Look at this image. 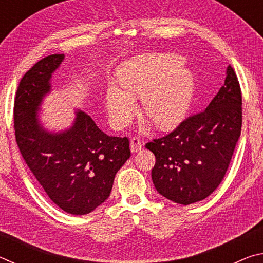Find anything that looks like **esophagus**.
<instances>
[{"label":"esophagus","mask_w":263,"mask_h":263,"mask_svg":"<svg viewBox=\"0 0 263 263\" xmlns=\"http://www.w3.org/2000/svg\"><path fill=\"white\" fill-rule=\"evenodd\" d=\"M141 147H142L141 140L138 137H133L131 139V142H130V148L132 152L136 153V152H138V151H140Z\"/></svg>","instance_id":"1"}]
</instances>
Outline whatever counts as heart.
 <instances>
[{"label":"heart","mask_w":263,"mask_h":263,"mask_svg":"<svg viewBox=\"0 0 263 263\" xmlns=\"http://www.w3.org/2000/svg\"><path fill=\"white\" fill-rule=\"evenodd\" d=\"M176 54L137 57L117 70L121 88L110 83L105 105L115 127L126 126L135 117L138 106L135 97L142 96L144 114L158 127L169 130L183 119L193 95V75Z\"/></svg>","instance_id":"b5f03b06"}]
</instances>
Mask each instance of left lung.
Returning <instances> with one entry per match:
<instances>
[{"label": "left lung", "mask_w": 263, "mask_h": 263, "mask_svg": "<svg viewBox=\"0 0 263 263\" xmlns=\"http://www.w3.org/2000/svg\"><path fill=\"white\" fill-rule=\"evenodd\" d=\"M241 105L237 74L229 66L224 84L205 110L145 145L155 155L152 180L160 195L189 205L216 190L241 135Z\"/></svg>", "instance_id": "1"}]
</instances>
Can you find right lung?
<instances>
[{
	"mask_svg": "<svg viewBox=\"0 0 263 263\" xmlns=\"http://www.w3.org/2000/svg\"><path fill=\"white\" fill-rule=\"evenodd\" d=\"M64 58L48 55L23 75L14 104L15 137L24 161L52 202L81 216L110 196L116 174L131 157L130 140L105 135L83 111H78L67 131L44 130L37 110Z\"/></svg>",
	"mask_w": 263,
	"mask_h": 263,
	"instance_id": "obj_1",
	"label": "right lung"
}]
</instances>
